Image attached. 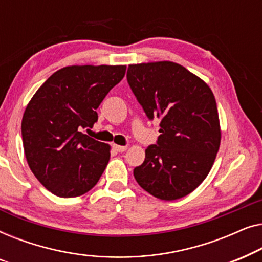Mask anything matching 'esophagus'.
I'll return each mask as SVG.
<instances>
[{"label": "esophagus", "mask_w": 262, "mask_h": 262, "mask_svg": "<svg viewBox=\"0 0 262 262\" xmlns=\"http://www.w3.org/2000/svg\"><path fill=\"white\" fill-rule=\"evenodd\" d=\"M114 149H116L118 152H124L125 150L127 149V146L126 145H117V144H114Z\"/></svg>", "instance_id": "obj_1"}]
</instances>
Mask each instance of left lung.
Instances as JSON below:
<instances>
[{
  "label": "left lung",
  "instance_id": "1",
  "mask_svg": "<svg viewBox=\"0 0 262 262\" xmlns=\"http://www.w3.org/2000/svg\"><path fill=\"white\" fill-rule=\"evenodd\" d=\"M127 82L150 120L160 118L156 144L134 169L143 189L162 200L189 194L207 177L221 144L213 93L202 78L173 62L128 66Z\"/></svg>",
  "mask_w": 262,
  "mask_h": 262
}]
</instances>
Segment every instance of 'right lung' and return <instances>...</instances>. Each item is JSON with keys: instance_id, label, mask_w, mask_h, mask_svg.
<instances>
[{"instance_id": "right-lung-1", "label": "right lung", "mask_w": 262, "mask_h": 262, "mask_svg": "<svg viewBox=\"0 0 262 262\" xmlns=\"http://www.w3.org/2000/svg\"><path fill=\"white\" fill-rule=\"evenodd\" d=\"M125 66H71L46 80L25 110L21 135L32 173L60 198L84 194L99 181L110 145L82 130L98 120L96 108L123 80Z\"/></svg>"}]
</instances>
